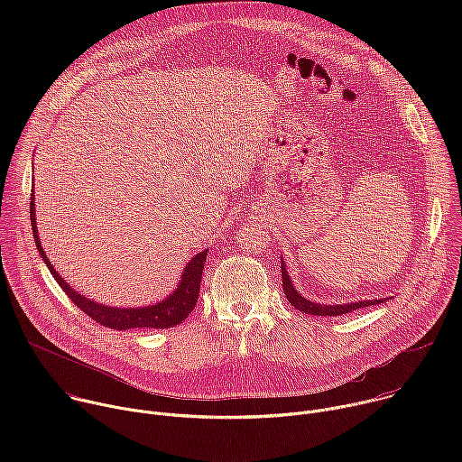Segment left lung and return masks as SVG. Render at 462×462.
<instances>
[{
  "mask_svg": "<svg viewBox=\"0 0 462 462\" xmlns=\"http://www.w3.org/2000/svg\"><path fill=\"white\" fill-rule=\"evenodd\" d=\"M282 280H283V292L287 296V300L291 301L292 307H296L298 310L305 312V314H314V316H342V314H347L351 310H356V309H362V307H369V305H376V303H383L385 298L382 300H365V301H355V303H344V305H319V303H314L307 298H303L292 285V280L291 276L287 274V269H285V263L282 259Z\"/></svg>",
  "mask_w": 462,
  "mask_h": 462,
  "instance_id": "obj_1",
  "label": "left lung"
}]
</instances>
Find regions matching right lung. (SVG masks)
Returning <instances> with one entry per match:
<instances>
[{
	"instance_id": "obj_1",
	"label": "right lung",
	"mask_w": 462,
	"mask_h": 462,
	"mask_svg": "<svg viewBox=\"0 0 462 462\" xmlns=\"http://www.w3.org/2000/svg\"><path fill=\"white\" fill-rule=\"evenodd\" d=\"M31 225H32V234H34V243L38 246L40 255L43 257L47 269L51 271L52 278L56 283L63 289V292L69 296V300L84 310L91 319L104 327L116 328V331H125V328H141V327H150V328H168L182 323L188 314L193 310L197 300H199V291H201V276L205 269V261L208 248L197 254L182 273L179 287L170 294L164 301L148 305V307H137V309H120V307H107L102 303H97L93 300H88L86 296L79 294L75 289H71L65 280L54 271L51 265V261L45 255V250L42 248L38 230H36V219H34V195H31Z\"/></svg>"
}]
</instances>
